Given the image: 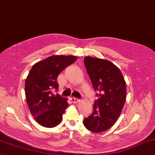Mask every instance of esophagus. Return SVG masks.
Instances as JSON below:
<instances>
[{
  "label": "esophagus",
  "mask_w": 155,
  "mask_h": 155,
  "mask_svg": "<svg viewBox=\"0 0 155 155\" xmlns=\"http://www.w3.org/2000/svg\"><path fill=\"white\" fill-rule=\"evenodd\" d=\"M71 101H72L73 104H77V103H78L79 101V100L78 98H76V97H71L70 98Z\"/></svg>",
  "instance_id": "34e87169"
}]
</instances>
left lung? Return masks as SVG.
Segmentation results:
<instances>
[{"mask_svg": "<svg viewBox=\"0 0 155 155\" xmlns=\"http://www.w3.org/2000/svg\"><path fill=\"white\" fill-rule=\"evenodd\" d=\"M84 65L96 94L93 113L84 125L93 133L107 130L117 122L126 98V84L118 67L104 59L86 56Z\"/></svg>", "mask_w": 155, "mask_h": 155, "instance_id": "obj_1", "label": "left lung"}]
</instances>
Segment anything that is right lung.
<instances>
[{"label": "right lung", "mask_w": 155, "mask_h": 155, "mask_svg": "<svg viewBox=\"0 0 155 155\" xmlns=\"http://www.w3.org/2000/svg\"><path fill=\"white\" fill-rule=\"evenodd\" d=\"M77 59L74 55H52L35 63L25 83L27 104L40 125L54 128L61 123L68 107L67 99L53 91L58 90L57 78L67 67Z\"/></svg>", "instance_id": "right-lung-1"}]
</instances>
